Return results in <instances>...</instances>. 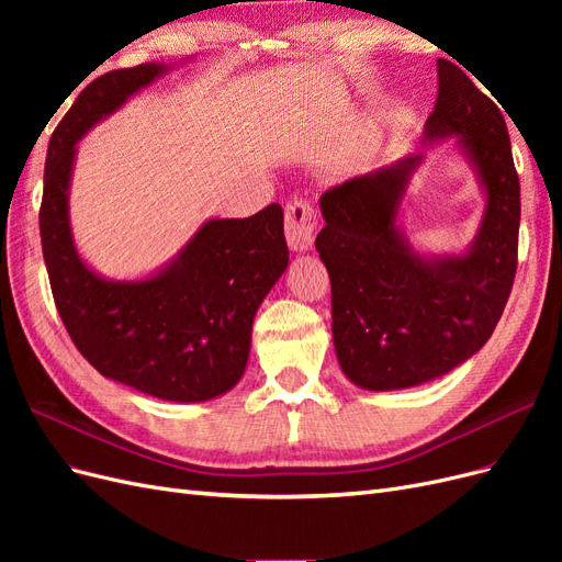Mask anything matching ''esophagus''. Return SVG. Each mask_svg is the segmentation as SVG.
Segmentation results:
<instances>
[{
	"instance_id": "34e87169",
	"label": "esophagus",
	"mask_w": 562,
	"mask_h": 562,
	"mask_svg": "<svg viewBox=\"0 0 562 562\" xmlns=\"http://www.w3.org/2000/svg\"><path fill=\"white\" fill-rule=\"evenodd\" d=\"M318 215L307 199H293L285 206V239L293 250H307L314 244Z\"/></svg>"
}]
</instances>
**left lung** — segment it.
Listing matches in <instances>:
<instances>
[{"instance_id":"1","label":"left lung","mask_w":562,"mask_h":562,"mask_svg":"<svg viewBox=\"0 0 562 562\" xmlns=\"http://www.w3.org/2000/svg\"><path fill=\"white\" fill-rule=\"evenodd\" d=\"M459 135L487 206L464 255L422 258L396 227L422 155L321 194L316 250L330 274L333 339L345 375L363 389H405L446 375L479 351L512 295L520 182L499 108L450 60L438 63L427 140Z\"/></svg>"}]
</instances>
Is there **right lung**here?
I'll list each match as a JSON object with an SVG mask.
<instances>
[{
    "label": "right lung",
    "mask_w": 562,
    "mask_h": 562,
    "mask_svg": "<svg viewBox=\"0 0 562 562\" xmlns=\"http://www.w3.org/2000/svg\"><path fill=\"white\" fill-rule=\"evenodd\" d=\"M166 70L157 63L114 70L77 95L48 143L40 232L56 310L83 359L143 394L199 403L241 380L255 312L288 267L279 203L244 220H209L145 281L93 274L67 217L77 140Z\"/></svg>",
    "instance_id": "1"
}]
</instances>
